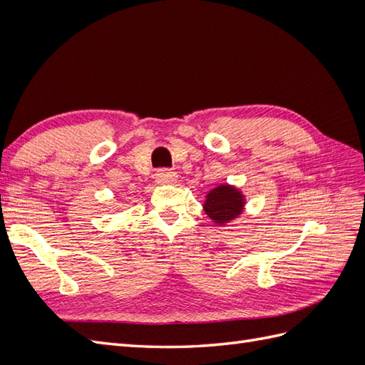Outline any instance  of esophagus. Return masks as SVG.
Returning <instances> with one entry per match:
<instances>
[{"instance_id":"obj_1","label":"esophagus","mask_w":365,"mask_h":365,"mask_svg":"<svg viewBox=\"0 0 365 365\" xmlns=\"http://www.w3.org/2000/svg\"><path fill=\"white\" fill-rule=\"evenodd\" d=\"M155 178H157V182L160 184H172L176 181V178H178V175H176V172L172 169H161L157 172Z\"/></svg>"}]
</instances>
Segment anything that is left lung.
I'll return each instance as SVG.
<instances>
[{
    "label": "left lung",
    "mask_w": 365,
    "mask_h": 365,
    "mask_svg": "<svg viewBox=\"0 0 365 365\" xmlns=\"http://www.w3.org/2000/svg\"><path fill=\"white\" fill-rule=\"evenodd\" d=\"M204 210L216 224H227L244 210V195L231 185H219L207 195Z\"/></svg>",
    "instance_id": "8db88e82"
}]
</instances>
